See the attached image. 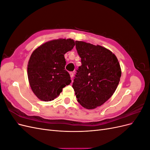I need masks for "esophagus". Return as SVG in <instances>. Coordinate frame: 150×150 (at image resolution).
<instances>
[{"label": "esophagus", "mask_w": 150, "mask_h": 150, "mask_svg": "<svg viewBox=\"0 0 150 150\" xmlns=\"http://www.w3.org/2000/svg\"><path fill=\"white\" fill-rule=\"evenodd\" d=\"M70 76H71V78H73V76H74V72H70Z\"/></svg>", "instance_id": "1"}]
</instances>
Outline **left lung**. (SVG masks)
<instances>
[{
	"mask_svg": "<svg viewBox=\"0 0 150 150\" xmlns=\"http://www.w3.org/2000/svg\"><path fill=\"white\" fill-rule=\"evenodd\" d=\"M75 43L82 65L76 70L72 88L81 106L94 109L115 93L121 76L120 65L110 50L83 41Z\"/></svg>",
	"mask_w": 150,
	"mask_h": 150,
	"instance_id": "1",
	"label": "left lung"
}]
</instances>
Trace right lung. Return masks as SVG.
I'll return each instance as SVG.
<instances>
[{
	"label": "right lung",
	"instance_id": "add662e5",
	"mask_svg": "<svg viewBox=\"0 0 150 150\" xmlns=\"http://www.w3.org/2000/svg\"><path fill=\"white\" fill-rule=\"evenodd\" d=\"M75 46L72 39H57L41 45L31 54L28 75L33 93L42 101L54 100L71 83L64 54Z\"/></svg>",
	"mask_w": 150,
	"mask_h": 150
}]
</instances>
